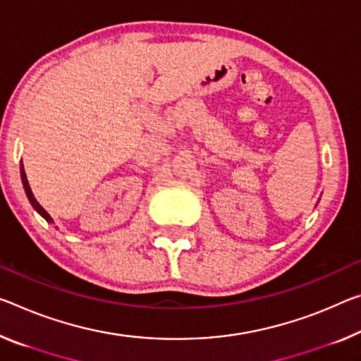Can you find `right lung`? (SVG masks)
<instances>
[{
    "label": "right lung",
    "mask_w": 361,
    "mask_h": 361,
    "mask_svg": "<svg viewBox=\"0 0 361 361\" xmlns=\"http://www.w3.org/2000/svg\"><path fill=\"white\" fill-rule=\"evenodd\" d=\"M20 176H22V183H24V190H25V194H27V197H28V201H30V204L33 205V209H35L39 215L43 216L44 220L47 221H49V223H53V219H51V215L48 214L47 210H44L42 205L38 204V201L35 199V196H33V192H32V190H30V185H28V180H27V175H25V170H24V165L20 164Z\"/></svg>",
    "instance_id": "right-lung-1"
}]
</instances>
